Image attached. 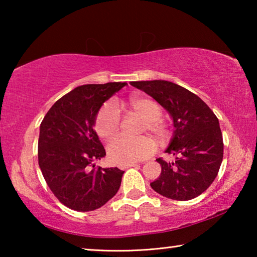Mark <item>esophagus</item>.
<instances>
[{
    "label": "esophagus",
    "instance_id": "esophagus-1",
    "mask_svg": "<svg viewBox=\"0 0 257 257\" xmlns=\"http://www.w3.org/2000/svg\"><path fill=\"white\" fill-rule=\"evenodd\" d=\"M137 163H130V164H125V165H121L120 169L121 170H124V169H128V168H132V167H137Z\"/></svg>",
    "mask_w": 257,
    "mask_h": 257
}]
</instances>
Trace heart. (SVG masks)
I'll return each mask as SVG.
<instances>
[{
	"instance_id": "obj_1",
	"label": "heart",
	"mask_w": 257,
	"mask_h": 257,
	"mask_svg": "<svg viewBox=\"0 0 257 257\" xmlns=\"http://www.w3.org/2000/svg\"><path fill=\"white\" fill-rule=\"evenodd\" d=\"M127 105L132 114L143 120L142 133H149L158 141L168 137V125L162 116V107L153 98L147 96H133ZM121 118L119 111L111 103H107L98 111L95 118V130L104 141H111L119 135ZM155 152V144L149 137L138 139L118 138L107 146V155L112 163L125 165L145 160Z\"/></svg>"
}]
</instances>
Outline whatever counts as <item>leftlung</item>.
Returning a JSON list of instances; mask_svg holds the SVG:
<instances>
[{
	"label": "left lung",
	"mask_w": 257,
	"mask_h": 257,
	"mask_svg": "<svg viewBox=\"0 0 257 257\" xmlns=\"http://www.w3.org/2000/svg\"><path fill=\"white\" fill-rule=\"evenodd\" d=\"M167 110L175 132L167 149L173 162L156 159L162 171L151 187L175 201H189L204 193L217 176L223 159L219 120L196 94L167 80L132 81Z\"/></svg>",
	"instance_id": "1"
}]
</instances>
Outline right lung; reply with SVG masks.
I'll return each instance as SVG.
<instances>
[{"label":"right lung","instance_id":"1","mask_svg":"<svg viewBox=\"0 0 257 257\" xmlns=\"http://www.w3.org/2000/svg\"><path fill=\"white\" fill-rule=\"evenodd\" d=\"M125 85L77 87L58 99L42 121L38 164L54 196L71 210H96L120 188L124 171L95 167L106 153L93 127L103 103Z\"/></svg>","mask_w":257,"mask_h":257}]
</instances>
